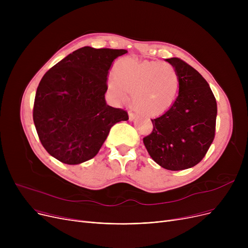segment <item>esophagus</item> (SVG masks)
Masks as SVG:
<instances>
[{
    "mask_svg": "<svg viewBox=\"0 0 248 248\" xmlns=\"http://www.w3.org/2000/svg\"><path fill=\"white\" fill-rule=\"evenodd\" d=\"M135 119H136V115H135V113H133V112H129V113H128V120L131 121V122H133Z\"/></svg>",
    "mask_w": 248,
    "mask_h": 248,
    "instance_id": "1",
    "label": "esophagus"
}]
</instances>
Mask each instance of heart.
<instances>
[{
	"label": "heart",
	"instance_id": "heart-1",
	"mask_svg": "<svg viewBox=\"0 0 248 248\" xmlns=\"http://www.w3.org/2000/svg\"><path fill=\"white\" fill-rule=\"evenodd\" d=\"M108 87L116 102H127L128 93H133V106L138 111L157 116L175 101L179 77L170 63L125 58L116 63Z\"/></svg>",
	"mask_w": 248,
	"mask_h": 248
}]
</instances>
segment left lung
<instances>
[{"label":"left lung","mask_w":248,"mask_h":248,"mask_svg":"<svg viewBox=\"0 0 248 248\" xmlns=\"http://www.w3.org/2000/svg\"><path fill=\"white\" fill-rule=\"evenodd\" d=\"M179 77V95L162 115L152 120L154 129L144 138L151 158L171 171L197 165L215 136L217 103L204 77L179 58L166 59Z\"/></svg>","instance_id":"8db88e82"}]
</instances>
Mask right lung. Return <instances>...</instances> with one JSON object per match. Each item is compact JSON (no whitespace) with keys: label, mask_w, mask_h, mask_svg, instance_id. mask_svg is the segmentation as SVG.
I'll return each mask as SVG.
<instances>
[{"label":"right lung","mask_w":248,"mask_h":248,"mask_svg":"<svg viewBox=\"0 0 248 248\" xmlns=\"http://www.w3.org/2000/svg\"><path fill=\"white\" fill-rule=\"evenodd\" d=\"M124 49L73 51L48 70L38 85L33 120L45 150L58 161L78 165L97 155L112 125L126 111L108 106V76Z\"/></svg>","instance_id":"1"}]
</instances>
